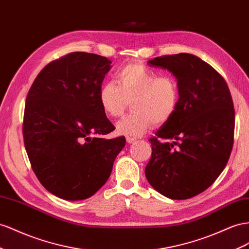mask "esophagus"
Instances as JSON below:
<instances>
[{
	"label": "esophagus",
	"mask_w": 249,
	"mask_h": 249,
	"mask_svg": "<svg viewBox=\"0 0 249 249\" xmlns=\"http://www.w3.org/2000/svg\"><path fill=\"white\" fill-rule=\"evenodd\" d=\"M134 141H135V139H134L133 137H126V142L127 143H133Z\"/></svg>",
	"instance_id": "1"
}]
</instances>
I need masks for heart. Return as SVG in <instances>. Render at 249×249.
<instances>
[{
    "mask_svg": "<svg viewBox=\"0 0 249 249\" xmlns=\"http://www.w3.org/2000/svg\"><path fill=\"white\" fill-rule=\"evenodd\" d=\"M115 82H107L99 89V103L106 115L120 117L130 103L132 111L118 122L116 130L127 137H139L152 124L170 120L180 102L176 77L158 75L141 64H127L116 73Z\"/></svg>",
    "mask_w": 249,
    "mask_h": 249,
    "instance_id": "obj_1",
    "label": "heart"
}]
</instances>
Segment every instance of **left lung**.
I'll return each mask as SVG.
<instances>
[{"mask_svg":"<svg viewBox=\"0 0 249 249\" xmlns=\"http://www.w3.org/2000/svg\"><path fill=\"white\" fill-rule=\"evenodd\" d=\"M147 64L173 73L180 102L150 139L145 177L167 198L190 199L208 189L230 159L234 133L231 92L220 73L190 53L155 57Z\"/></svg>","mask_w":249,"mask_h":249,"instance_id":"8db88e82","label":"left lung"}]
</instances>
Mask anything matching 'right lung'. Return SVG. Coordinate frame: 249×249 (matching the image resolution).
I'll list each match as a JSON object with an SVG mask.
<instances>
[{
  "label": "right lung",
  "instance_id": "1",
  "mask_svg": "<svg viewBox=\"0 0 249 249\" xmlns=\"http://www.w3.org/2000/svg\"><path fill=\"white\" fill-rule=\"evenodd\" d=\"M111 60L72 52L38 73L26 98L23 136L32 170L56 197L77 201L93 196L109 179L124 137L99 103V89Z\"/></svg>",
  "mask_w": 249,
  "mask_h": 249
}]
</instances>
